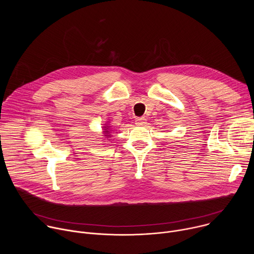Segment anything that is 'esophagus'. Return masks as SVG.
Segmentation results:
<instances>
[{
    "instance_id": "1",
    "label": "esophagus",
    "mask_w": 254,
    "mask_h": 254,
    "mask_svg": "<svg viewBox=\"0 0 254 254\" xmlns=\"http://www.w3.org/2000/svg\"><path fill=\"white\" fill-rule=\"evenodd\" d=\"M146 123H147L146 118H137L135 120V125L136 126H144V125H146Z\"/></svg>"
}]
</instances>
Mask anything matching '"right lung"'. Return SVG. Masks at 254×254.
<instances>
[{
	"label": "right lung",
	"mask_w": 254,
	"mask_h": 254,
	"mask_svg": "<svg viewBox=\"0 0 254 254\" xmlns=\"http://www.w3.org/2000/svg\"><path fill=\"white\" fill-rule=\"evenodd\" d=\"M103 132H104V135H105V137H111V127H108V126H106V127H103Z\"/></svg>",
	"instance_id": "right-lung-1"
}]
</instances>
